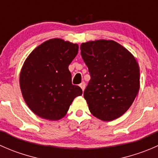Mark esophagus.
<instances>
[{"label":"esophagus","mask_w":158,"mask_h":158,"mask_svg":"<svg viewBox=\"0 0 158 158\" xmlns=\"http://www.w3.org/2000/svg\"><path fill=\"white\" fill-rule=\"evenodd\" d=\"M79 86H80V88L82 89V91H84V89L85 88V83L84 82H82V83L79 84Z\"/></svg>","instance_id":"34e87169"}]
</instances>
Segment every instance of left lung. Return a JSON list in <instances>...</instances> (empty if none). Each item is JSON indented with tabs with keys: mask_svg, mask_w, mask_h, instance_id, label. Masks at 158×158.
<instances>
[{
	"mask_svg": "<svg viewBox=\"0 0 158 158\" xmlns=\"http://www.w3.org/2000/svg\"><path fill=\"white\" fill-rule=\"evenodd\" d=\"M80 49L91 76L83 94L89 111L106 122L121 117L131 107L140 88L136 60L113 40L82 43Z\"/></svg>",
	"mask_w": 158,
	"mask_h": 158,
	"instance_id": "left-lung-1",
	"label": "left lung"
}]
</instances>
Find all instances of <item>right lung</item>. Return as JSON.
Listing matches in <instances>:
<instances>
[{
  "label": "right lung",
  "instance_id": "obj_1",
  "mask_svg": "<svg viewBox=\"0 0 158 158\" xmlns=\"http://www.w3.org/2000/svg\"><path fill=\"white\" fill-rule=\"evenodd\" d=\"M79 46L59 38L38 46L25 60L20 86L25 102L34 114L51 121L64 117L76 97L82 94L72 84L69 65Z\"/></svg>",
  "mask_w": 158,
  "mask_h": 158
}]
</instances>
